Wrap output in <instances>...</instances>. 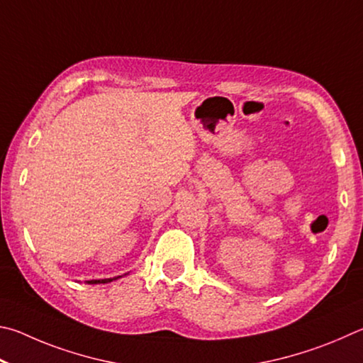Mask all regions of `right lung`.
I'll return each mask as SVG.
<instances>
[{
  "label": "right lung",
  "mask_w": 363,
  "mask_h": 363,
  "mask_svg": "<svg viewBox=\"0 0 363 363\" xmlns=\"http://www.w3.org/2000/svg\"><path fill=\"white\" fill-rule=\"evenodd\" d=\"M121 276H118V277H113V279H99V281H87V284H108V282H111V281H116V279H119Z\"/></svg>",
  "instance_id": "1"
}]
</instances>
